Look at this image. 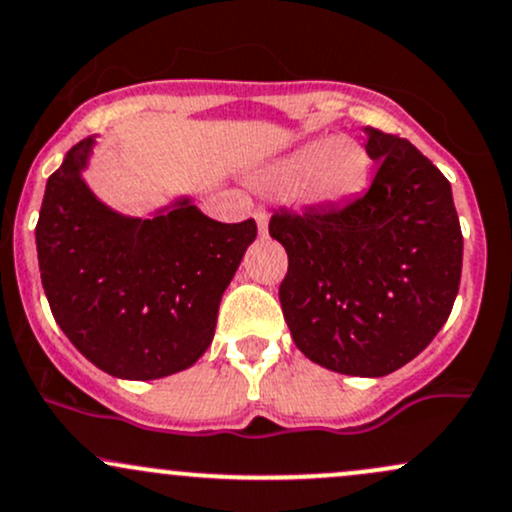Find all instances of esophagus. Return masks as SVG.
Segmentation results:
<instances>
[{"label": "esophagus", "instance_id": "34e87169", "mask_svg": "<svg viewBox=\"0 0 512 512\" xmlns=\"http://www.w3.org/2000/svg\"><path fill=\"white\" fill-rule=\"evenodd\" d=\"M255 221H257V228H260V233L267 231V211H264V207L255 209Z\"/></svg>", "mask_w": 512, "mask_h": 512}]
</instances>
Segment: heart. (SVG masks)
I'll return each instance as SVG.
<instances>
[{"label": "heart", "instance_id": "b5f03b06", "mask_svg": "<svg viewBox=\"0 0 512 512\" xmlns=\"http://www.w3.org/2000/svg\"><path fill=\"white\" fill-rule=\"evenodd\" d=\"M370 158L354 139L334 137L305 144L274 168L272 182L281 190L296 187L305 204L330 207L356 197L366 187Z\"/></svg>", "mask_w": 512, "mask_h": 512}]
</instances>
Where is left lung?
I'll return each instance as SVG.
<instances>
[{"mask_svg": "<svg viewBox=\"0 0 512 512\" xmlns=\"http://www.w3.org/2000/svg\"><path fill=\"white\" fill-rule=\"evenodd\" d=\"M378 173L344 207L276 211L269 236L289 255L279 301L310 361L380 378L431 344L462 276V231L450 182L395 134L363 129Z\"/></svg>", "mask_w": 512, "mask_h": 512, "instance_id": "obj_1", "label": "left lung"}]
</instances>
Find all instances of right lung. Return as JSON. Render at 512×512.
Wrapping results in <instances>:
<instances>
[{"instance_id":"add662e5","label":"right lung","mask_w":512,"mask_h":512,"mask_svg":"<svg viewBox=\"0 0 512 512\" xmlns=\"http://www.w3.org/2000/svg\"><path fill=\"white\" fill-rule=\"evenodd\" d=\"M91 144L72 146L45 187L35 226L45 296L93 366L125 380L173 375L214 339L257 223L214 221L190 202L154 219L115 214L81 180Z\"/></svg>"}]
</instances>
